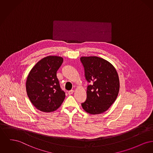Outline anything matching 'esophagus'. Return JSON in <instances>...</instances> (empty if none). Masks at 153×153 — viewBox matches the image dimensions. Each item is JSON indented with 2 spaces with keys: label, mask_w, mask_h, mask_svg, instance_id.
Returning <instances> with one entry per match:
<instances>
[{
  "label": "esophagus",
  "mask_w": 153,
  "mask_h": 153,
  "mask_svg": "<svg viewBox=\"0 0 153 153\" xmlns=\"http://www.w3.org/2000/svg\"><path fill=\"white\" fill-rule=\"evenodd\" d=\"M73 92H74V91H73V90L69 91H68V94H69V95H72Z\"/></svg>",
  "instance_id": "esophagus-1"
}]
</instances>
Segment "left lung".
<instances>
[{
  "label": "left lung",
  "mask_w": 153,
  "mask_h": 153,
  "mask_svg": "<svg viewBox=\"0 0 153 153\" xmlns=\"http://www.w3.org/2000/svg\"><path fill=\"white\" fill-rule=\"evenodd\" d=\"M87 81V99L81 103L83 109L91 114H100L108 110L117 98L120 82L114 67L98 56H82Z\"/></svg>",
  "instance_id": "left-lung-1"
}]
</instances>
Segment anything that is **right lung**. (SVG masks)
Segmentation results:
<instances>
[{"label": "right lung", "mask_w": 153, "mask_h": 153, "mask_svg": "<svg viewBox=\"0 0 153 153\" xmlns=\"http://www.w3.org/2000/svg\"><path fill=\"white\" fill-rule=\"evenodd\" d=\"M63 61L60 56H46L36 63L27 76V96L33 106L40 111H53L64 100L65 93L56 77V72Z\"/></svg>", "instance_id": "1"}]
</instances>
